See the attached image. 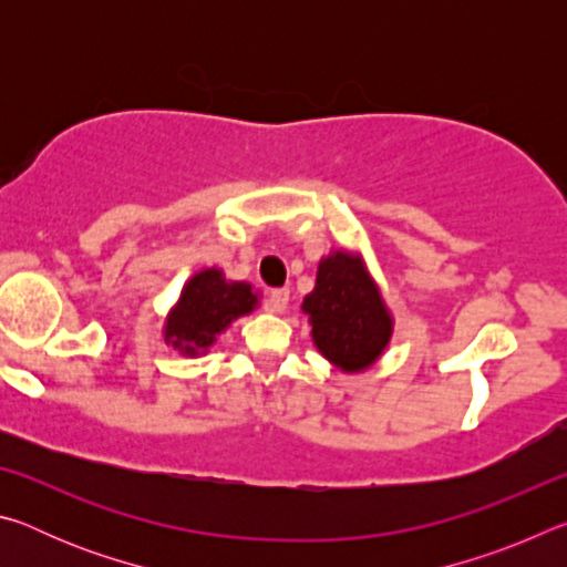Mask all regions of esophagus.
Segmentation results:
<instances>
[{"label": "esophagus", "instance_id": "esophagus-1", "mask_svg": "<svg viewBox=\"0 0 567 567\" xmlns=\"http://www.w3.org/2000/svg\"><path fill=\"white\" fill-rule=\"evenodd\" d=\"M287 302H290V290L287 287H277V290H272L270 295H267V302L265 307L275 315H280L287 310Z\"/></svg>", "mask_w": 567, "mask_h": 567}]
</instances>
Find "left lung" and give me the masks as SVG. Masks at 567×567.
<instances>
[{
    "mask_svg": "<svg viewBox=\"0 0 567 567\" xmlns=\"http://www.w3.org/2000/svg\"><path fill=\"white\" fill-rule=\"evenodd\" d=\"M302 312L310 318L315 348L342 372L372 368L392 338V315L380 287L362 257L348 249L322 257Z\"/></svg>",
    "mask_w": 567,
    "mask_h": 567,
    "instance_id": "8db88e82",
    "label": "left lung"
}]
</instances>
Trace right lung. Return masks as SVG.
Returning a JSON list of instances; mask_svg holds the SVG:
<instances>
[{
  "mask_svg": "<svg viewBox=\"0 0 567 567\" xmlns=\"http://www.w3.org/2000/svg\"><path fill=\"white\" fill-rule=\"evenodd\" d=\"M260 305L249 282L227 280L223 270L207 267L189 277L165 320V342L187 358L205 354L219 332Z\"/></svg>",
  "mask_w": 567,
  "mask_h": 567,
  "instance_id": "add662e5",
  "label": "right lung"
}]
</instances>
